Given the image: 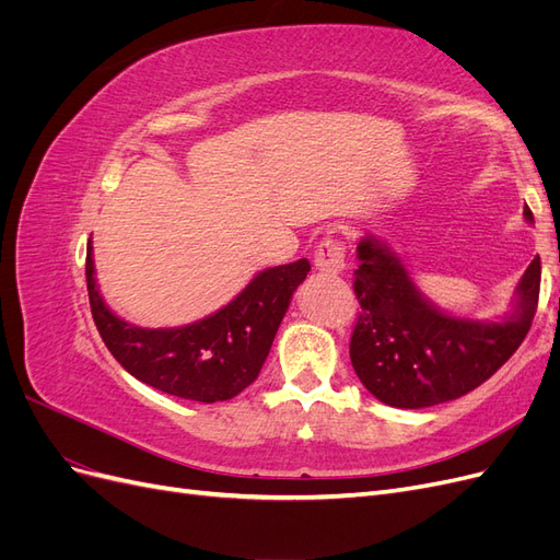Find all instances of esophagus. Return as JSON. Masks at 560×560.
Masks as SVG:
<instances>
[{
  "label": "esophagus",
  "mask_w": 560,
  "mask_h": 560,
  "mask_svg": "<svg viewBox=\"0 0 560 560\" xmlns=\"http://www.w3.org/2000/svg\"><path fill=\"white\" fill-rule=\"evenodd\" d=\"M315 268L322 270V273H343L346 270V249L343 245L334 241V238H327L322 241L315 249Z\"/></svg>",
  "instance_id": "34e87169"
}]
</instances>
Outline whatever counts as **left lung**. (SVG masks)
I'll return each instance as SVG.
<instances>
[{"instance_id": "obj_1", "label": "left lung", "mask_w": 560, "mask_h": 560, "mask_svg": "<svg viewBox=\"0 0 560 560\" xmlns=\"http://www.w3.org/2000/svg\"><path fill=\"white\" fill-rule=\"evenodd\" d=\"M533 224L530 208H523ZM354 294L360 317L350 362L378 401L425 409L471 393L512 358L528 334L539 299V257L521 276L512 311L500 319H471L439 308L418 290L404 259L376 235L358 243Z\"/></svg>"}]
</instances>
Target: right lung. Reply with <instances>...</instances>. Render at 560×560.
Returning <instances> with one entry per match:
<instances>
[{
	"label": "right lung",
	"instance_id": "1",
	"mask_svg": "<svg viewBox=\"0 0 560 560\" xmlns=\"http://www.w3.org/2000/svg\"><path fill=\"white\" fill-rule=\"evenodd\" d=\"M308 259L264 268L224 308L184 327L147 329L118 317L100 294L93 247L86 282L95 327L130 376L191 401H226L257 381Z\"/></svg>",
	"mask_w": 560,
	"mask_h": 560
}]
</instances>
